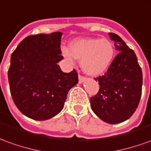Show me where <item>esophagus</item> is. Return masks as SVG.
I'll use <instances>...</instances> for the list:
<instances>
[{
	"instance_id": "obj_1",
	"label": "esophagus",
	"mask_w": 151,
	"mask_h": 151,
	"mask_svg": "<svg viewBox=\"0 0 151 151\" xmlns=\"http://www.w3.org/2000/svg\"><path fill=\"white\" fill-rule=\"evenodd\" d=\"M84 81H85V78H84V77H83V76L78 75V82H79V83H83Z\"/></svg>"
}]
</instances>
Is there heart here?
<instances>
[{"label": "heart", "instance_id": "obj_1", "mask_svg": "<svg viewBox=\"0 0 151 151\" xmlns=\"http://www.w3.org/2000/svg\"><path fill=\"white\" fill-rule=\"evenodd\" d=\"M61 54L73 64L74 59L81 60V67L86 74L99 76L112 63L115 50L111 41L106 38L75 39L69 44V50L63 48Z\"/></svg>", "mask_w": 151, "mask_h": 151}]
</instances>
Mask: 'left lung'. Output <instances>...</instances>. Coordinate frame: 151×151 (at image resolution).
<instances>
[{
  "label": "left lung",
  "mask_w": 151,
  "mask_h": 151,
  "mask_svg": "<svg viewBox=\"0 0 151 151\" xmlns=\"http://www.w3.org/2000/svg\"><path fill=\"white\" fill-rule=\"evenodd\" d=\"M118 54L105 75L96 79L100 91L91 97V108L102 121L117 124L128 119L142 96V72L134 51L119 36L109 33Z\"/></svg>",
  "instance_id": "8db88e82"
}]
</instances>
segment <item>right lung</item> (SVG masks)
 Returning a JSON list of instances; mask_svg holds the SVG:
<instances>
[{
  "label": "right lung",
  "mask_w": 151,
  "mask_h": 151,
  "mask_svg": "<svg viewBox=\"0 0 151 151\" xmlns=\"http://www.w3.org/2000/svg\"><path fill=\"white\" fill-rule=\"evenodd\" d=\"M62 32L28 36L11 55L8 71L10 93L23 114L47 120L64 108L68 91L78 83L75 69L64 73L58 62Z\"/></svg>",
  "instance_id": "1"
}]
</instances>
